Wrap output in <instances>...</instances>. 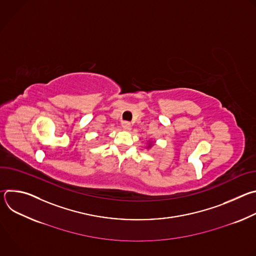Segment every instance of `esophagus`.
<instances>
[{
    "instance_id": "obj_1",
    "label": "esophagus",
    "mask_w": 256,
    "mask_h": 256,
    "mask_svg": "<svg viewBox=\"0 0 256 256\" xmlns=\"http://www.w3.org/2000/svg\"><path fill=\"white\" fill-rule=\"evenodd\" d=\"M122 126L126 130H130V124L128 122H122Z\"/></svg>"
}]
</instances>
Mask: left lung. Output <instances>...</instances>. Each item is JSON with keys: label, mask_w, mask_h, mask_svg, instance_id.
I'll list each match as a JSON object with an SVG mask.
<instances>
[{"label": "left lung", "mask_w": 256, "mask_h": 256, "mask_svg": "<svg viewBox=\"0 0 256 256\" xmlns=\"http://www.w3.org/2000/svg\"><path fill=\"white\" fill-rule=\"evenodd\" d=\"M149 142H150V140H149ZM152 146H153V144L150 142L148 144V146H147V149H150V148L152 147Z\"/></svg>", "instance_id": "1"}]
</instances>
